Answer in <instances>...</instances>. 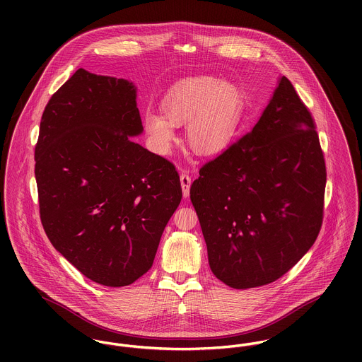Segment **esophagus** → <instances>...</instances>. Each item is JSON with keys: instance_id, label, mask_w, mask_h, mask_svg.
I'll list each match as a JSON object with an SVG mask.
<instances>
[{"instance_id": "obj_1", "label": "esophagus", "mask_w": 362, "mask_h": 362, "mask_svg": "<svg viewBox=\"0 0 362 362\" xmlns=\"http://www.w3.org/2000/svg\"><path fill=\"white\" fill-rule=\"evenodd\" d=\"M181 181V188H182V195L184 198L189 197V188H191V177L187 173H182L180 177Z\"/></svg>"}]
</instances>
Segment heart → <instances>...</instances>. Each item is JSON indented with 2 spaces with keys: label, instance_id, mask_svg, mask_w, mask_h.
Wrapping results in <instances>:
<instances>
[{
  "label": "heart",
  "instance_id": "b5f03b06",
  "mask_svg": "<svg viewBox=\"0 0 362 362\" xmlns=\"http://www.w3.org/2000/svg\"><path fill=\"white\" fill-rule=\"evenodd\" d=\"M243 93L228 82L210 76L188 78L173 86L163 100L167 117L148 111L145 131L156 151L165 153L174 139V125L190 121L187 139L198 155L224 151L235 136L243 118Z\"/></svg>",
  "mask_w": 362,
  "mask_h": 362
}]
</instances>
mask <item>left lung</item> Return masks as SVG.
<instances>
[{"label": "left lung", "mask_w": 362, "mask_h": 362, "mask_svg": "<svg viewBox=\"0 0 362 362\" xmlns=\"http://www.w3.org/2000/svg\"><path fill=\"white\" fill-rule=\"evenodd\" d=\"M325 185L313 119L281 76L252 131L191 185L213 274L237 290L280 279L319 234Z\"/></svg>", "instance_id": "1"}]
</instances>
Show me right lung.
<instances>
[{
  "label": "right lung",
  "mask_w": 362,
  "mask_h": 362,
  "mask_svg": "<svg viewBox=\"0 0 362 362\" xmlns=\"http://www.w3.org/2000/svg\"><path fill=\"white\" fill-rule=\"evenodd\" d=\"M136 86L79 68L46 105L35 149L52 247L92 281L129 286L153 264L182 198L175 167L132 142Z\"/></svg>",
  "instance_id": "add662e5"
}]
</instances>
